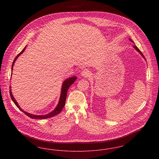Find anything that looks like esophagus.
<instances>
[{
  "label": "esophagus",
  "instance_id": "esophagus-1",
  "mask_svg": "<svg viewBox=\"0 0 159 159\" xmlns=\"http://www.w3.org/2000/svg\"><path fill=\"white\" fill-rule=\"evenodd\" d=\"M81 76L84 77H88L90 76V73H89V71H88L86 70H84L81 73Z\"/></svg>",
  "mask_w": 159,
  "mask_h": 159
}]
</instances>
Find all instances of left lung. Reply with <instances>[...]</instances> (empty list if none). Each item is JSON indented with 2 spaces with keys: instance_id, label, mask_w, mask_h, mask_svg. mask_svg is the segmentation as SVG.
I'll list each match as a JSON object with an SVG mask.
<instances>
[{
  "instance_id": "obj_1",
  "label": "left lung",
  "mask_w": 159,
  "mask_h": 159,
  "mask_svg": "<svg viewBox=\"0 0 159 159\" xmlns=\"http://www.w3.org/2000/svg\"><path fill=\"white\" fill-rule=\"evenodd\" d=\"M129 40H130V42H133V43H134V42H133V41H132V40H131V39H130V38H129ZM133 47H134V48H135V49H136V51H138V52H139V53H140V54H141V56H142V57H143V58H144V60H145L146 61V59H145V57H144V55H143V53H142V52H141V51H140V50H139V49H138V47H137V46H133Z\"/></svg>"
}]
</instances>
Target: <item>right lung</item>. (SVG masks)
I'll list each match as a JSON object with an SVG mask.
<instances>
[{
  "label": "right lung",
  "mask_w": 159,
  "mask_h": 159,
  "mask_svg": "<svg viewBox=\"0 0 159 159\" xmlns=\"http://www.w3.org/2000/svg\"><path fill=\"white\" fill-rule=\"evenodd\" d=\"M26 48V46L23 49V51L17 55V56L14 59V60L13 61V63H12V70H13V67H14V63H15V61L17 60L18 57L21 55L22 53L24 52V50ZM11 76H12V74H11ZM77 79V77L76 76H73V77H71L70 78H68L67 79L65 80L62 84V88H61V95L60 97V99H59V101H58V104H57V107H55V108L52 111H51V113H49L46 114L45 115H36V114H33L29 113L25 111H24L22 108H21V107L19 106L18 102H16V101L15 100V99L14 98V97H13L12 95V92H11V87L10 86V91H9V93H10V96H11V98L12 99V101L14 102L16 106L21 111H23L24 113L25 114H26L27 116H29V117H30L31 119H48L49 117H53L56 116L57 114H58L60 113L61 110H62L63 107L65 106V104H66V97H67V91H68V88L69 87L74 83Z\"/></svg>",
  "instance_id": "right-lung-1"
}]
</instances>
